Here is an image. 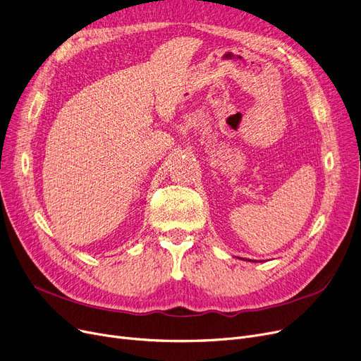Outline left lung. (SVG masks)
Returning a JSON list of instances; mask_svg holds the SVG:
<instances>
[{
	"mask_svg": "<svg viewBox=\"0 0 361 361\" xmlns=\"http://www.w3.org/2000/svg\"><path fill=\"white\" fill-rule=\"evenodd\" d=\"M250 262H252V260H250ZM253 262H255V260H253Z\"/></svg>",
	"mask_w": 361,
	"mask_h": 361,
	"instance_id": "1",
	"label": "left lung"
}]
</instances>
